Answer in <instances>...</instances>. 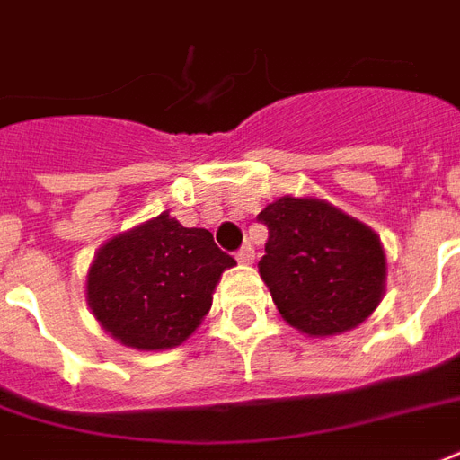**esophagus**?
I'll return each instance as SVG.
<instances>
[{
	"label": "esophagus",
	"instance_id": "34e87169",
	"mask_svg": "<svg viewBox=\"0 0 460 460\" xmlns=\"http://www.w3.org/2000/svg\"><path fill=\"white\" fill-rule=\"evenodd\" d=\"M234 257H237V261H240V264H250L252 259H254V250H252L250 244H243V247L237 250V254H234Z\"/></svg>",
	"mask_w": 460,
	"mask_h": 460
}]
</instances>
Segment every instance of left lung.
I'll return each instance as SVG.
<instances>
[{"mask_svg": "<svg viewBox=\"0 0 460 460\" xmlns=\"http://www.w3.org/2000/svg\"><path fill=\"white\" fill-rule=\"evenodd\" d=\"M269 230L259 274L283 320L313 337L347 332L381 303L385 254L371 227L320 199L283 196L259 213Z\"/></svg>", "mask_w": 460, "mask_h": 460, "instance_id": "obj_1", "label": "left lung"}]
</instances>
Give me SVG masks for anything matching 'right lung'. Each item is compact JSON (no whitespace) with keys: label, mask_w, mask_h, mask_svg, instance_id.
I'll use <instances>...</instances> for the list:
<instances>
[{"label":"right lung","mask_w":460,"mask_h":460,"mask_svg":"<svg viewBox=\"0 0 460 460\" xmlns=\"http://www.w3.org/2000/svg\"><path fill=\"white\" fill-rule=\"evenodd\" d=\"M233 264L208 230L162 213L103 244L86 276V300L126 347L172 349L201 324Z\"/></svg>","instance_id":"right-lung-1"}]
</instances>
